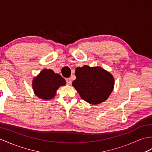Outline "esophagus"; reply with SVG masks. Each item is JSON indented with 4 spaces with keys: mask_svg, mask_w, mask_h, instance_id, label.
<instances>
[{
    "mask_svg": "<svg viewBox=\"0 0 152 152\" xmlns=\"http://www.w3.org/2000/svg\"><path fill=\"white\" fill-rule=\"evenodd\" d=\"M66 84H67L68 86H70V85L72 84L71 79H70V77H69V78H66Z\"/></svg>",
    "mask_w": 152,
    "mask_h": 152,
    "instance_id": "esophagus-1",
    "label": "esophagus"
}]
</instances>
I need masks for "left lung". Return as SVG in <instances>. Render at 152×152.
Masks as SVG:
<instances>
[{
  "label": "left lung",
  "instance_id": "obj_1",
  "mask_svg": "<svg viewBox=\"0 0 152 152\" xmlns=\"http://www.w3.org/2000/svg\"><path fill=\"white\" fill-rule=\"evenodd\" d=\"M75 76L76 78L72 82V86L81 98L90 104L105 102L113 90V76L100 66H78L76 69Z\"/></svg>",
  "mask_w": 152,
  "mask_h": 152
}]
</instances>
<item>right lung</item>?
<instances>
[{
  "instance_id": "add662e5",
  "label": "right lung",
  "mask_w": 152,
  "mask_h": 152,
  "mask_svg": "<svg viewBox=\"0 0 152 152\" xmlns=\"http://www.w3.org/2000/svg\"><path fill=\"white\" fill-rule=\"evenodd\" d=\"M66 85V81L51 69H45L34 77L32 88L35 95L45 100L54 98L59 87Z\"/></svg>"
}]
</instances>
